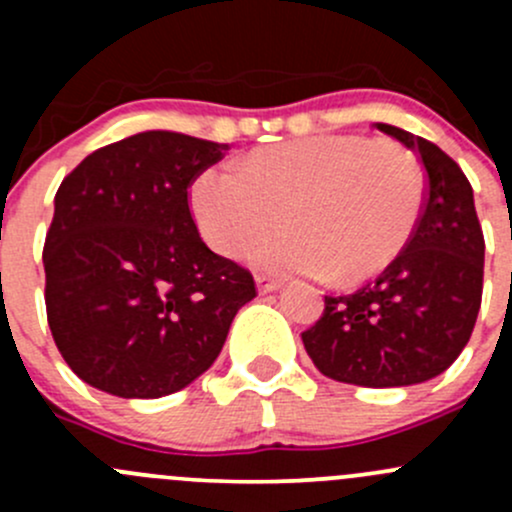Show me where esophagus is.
<instances>
[{"label": "esophagus", "instance_id": "esophagus-1", "mask_svg": "<svg viewBox=\"0 0 512 512\" xmlns=\"http://www.w3.org/2000/svg\"><path fill=\"white\" fill-rule=\"evenodd\" d=\"M255 285L260 294H270V292H275V289L282 287V280H275V277H267V275H257Z\"/></svg>", "mask_w": 512, "mask_h": 512}]
</instances>
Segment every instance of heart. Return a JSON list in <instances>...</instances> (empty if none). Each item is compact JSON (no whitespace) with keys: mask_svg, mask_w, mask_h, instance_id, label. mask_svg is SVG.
Here are the masks:
<instances>
[{"mask_svg":"<svg viewBox=\"0 0 512 512\" xmlns=\"http://www.w3.org/2000/svg\"><path fill=\"white\" fill-rule=\"evenodd\" d=\"M423 205L418 163L396 141L307 136L260 148L240 168H208L190 185L200 235L237 257L283 218L290 230L252 244L267 272L359 282L409 242Z\"/></svg>","mask_w":512,"mask_h":512,"instance_id":"heart-1","label":"heart"}]
</instances>
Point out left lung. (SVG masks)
Wrapping results in <instances>:
<instances>
[{
    "instance_id": "8db88e82",
    "label": "left lung",
    "mask_w": 512,
    "mask_h": 512,
    "mask_svg": "<svg viewBox=\"0 0 512 512\" xmlns=\"http://www.w3.org/2000/svg\"><path fill=\"white\" fill-rule=\"evenodd\" d=\"M418 153L426 200L404 250L352 294L324 297V312L302 334L324 376L389 389L443 374L471 339L483 294L485 242L473 188L436 143L376 123Z\"/></svg>"
}]
</instances>
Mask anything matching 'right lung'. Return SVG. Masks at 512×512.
I'll return each instance as SVG.
<instances>
[{
    "label": "right lung",
    "instance_id": "add662e5",
    "mask_svg": "<svg viewBox=\"0 0 512 512\" xmlns=\"http://www.w3.org/2000/svg\"><path fill=\"white\" fill-rule=\"evenodd\" d=\"M227 143L146 131L71 170L44 242L46 319L81 381L121 399L193 384L255 297L245 267L215 255L188 205Z\"/></svg>",
    "mask_w": 512,
    "mask_h": 512
}]
</instances>
